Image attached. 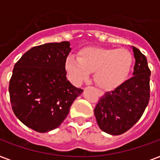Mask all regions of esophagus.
<instances>
[{"label":"esophagus","mask_w":160,"mask_h":160,"mask_svg":"<svg viewBox=\"0 0 160 160\" xmlns=\"http://www.w3.org/2000/svg\"><path fill=\"white\" fill-rule=\"evenodd\" d=\"M98 95H99V96H102V95H104V92L101 91V90H98Z\"/></svg>","instance_id":"obj_1"}]
</instances>
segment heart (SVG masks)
I'll list each match as a JSON object with an SVG mask.
<instances>
[{
	"instance_id": "obj_1",
	"label": "heart",
	"mask_w": 160,
	"mask_h": 160,
	"mask_svg": "<svg viewBox=\"0 0 160 160\" xmlns=\"http://www.w3.org/2000/svg\"><path fill=\"white\" fill-rule=\"evenodd\" d=\"M79 57L69 55L65 60L68 77L80 85L95 71V81L103 90L119 87L125 81L134 63V56L125 48L90 46L79 51Z\"/></svg>"
}]
</instances>
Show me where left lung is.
<instances>
[{"label":"left lung","mask_w":160,"mask_h":160,"mask_svg":"<svg viewBox=\"0 0 160 160\" xmlns=\"http://www.w3.org/2000/svg\"><path fill=\"white\" fill-rule=\"evenodd\" d=\"M135 65L130 79L100 97L95 106V118L101 130L119 135L134 126L144 114L150 97V70L147 59L133 47Z\"/></svg>","instance_id":"1"}]
</instances>
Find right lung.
Listing matches in <instances>:
<instances>
[{"label": "right lung", "instance_id": "right-lung-1", "mask_svg": "<svg viewBox=\"0 0 160 160\" xmlns=\"http://www.w3.org/2000/svg\"><path fill=\"white\" fill-rule=\"evenodd\" d=\"M70 50L69 41L34 46L14 65L9 83L11 108L35 131L60 126L82 93L66 79L65 64Z\"/></svg>", "mask_w": 160, "mask_h": 160}]
</instances>
